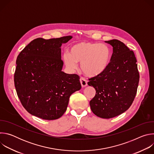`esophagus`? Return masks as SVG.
<instances>
[{"label":"esophagus","mask_w":154,"mask_h":154,"mask_svg":"<svg viewBox=\"0 0 154 154\" xmlns=\"http://www.w3.org/2000/svg\"><path fill=\"white\" fill-rule=\"evenodd\" d=\"M80 82L81 83V85L82 87H85L87 85V82L88 81L86 80V79L83 77H81L80 79Z\"/></svg>","instance_id":"obj_1"}]
</instances>
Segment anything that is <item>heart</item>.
Returning a JSON list of instances; mask_svg holds the SVG:
<instances>
[{
    "mask_svg": "<svg viewBox=\"0 0 154 154\" xmlns=\"http://www.w3.org/2000/svg\"><path fill=\"white\" fill-rule=\"evenodd\" d=\"M112 52L109 48L103 44L83 42L72 45L69 53L63 55L67 68L74 71L77 63H80L83 72L90 77H94L105 71L110 62Z\"/></svg>",
    "mask_w": 154,
    "mask_h": 154,
    "instance_id": "obj_1",
    "label": "heart"
}]
</instances>
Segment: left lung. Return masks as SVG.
<instances>
[{"mask_svg": "<svg viewBox=\"0 0 154 154\" xmlns=\"http://www.w3.org/2000/svg\"><path fill=\"white\" fill-rule=\"evenodd\" d=\"M113 47L107 68L89 79V86L96 90L90 100L92 112L98 117L109 119L125 112L132 104L140 80L137 61L133 51L118 40L105 41Z\"/></svg>", "mask_w": 154, "mask_h": 154, "instance_id": "obj_1", "label": "left lung"}]
</instances>
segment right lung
<instances>
[{
  "label": "right lung",
  "mask_w": 154,
  "mask_h": 154,
  "mask_svg": "<svg viewBox=\"0 0 154 154\" xmlns=\"http://www.w3.org/2000/svg\"><path fill=\"white\" fill-rule=\"evenodd\" d=\"M71 36L32 41L18 55L14 82L23 106L45 120L60 118L66 111L70 96L81 89L80 77L61 71L62 43Z\"/></svg>",
  "instance_id": "add662e5"
}]
</instances>
